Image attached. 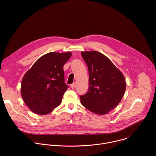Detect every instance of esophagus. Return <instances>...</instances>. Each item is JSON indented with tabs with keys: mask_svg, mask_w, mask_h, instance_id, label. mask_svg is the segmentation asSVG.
<instances>
[{
	"mask_svg": "<svg viewBox=\"0 0 156 156\" xmlns=\"http://www.w3.org/2000/svg\"><path fill=\"white\" fill-rule=\"evenodd\" d=\"M70 87H72V89H74L75 87V83H73V84H70Z\"/></svg>",
	"mask_w": 156,
	"mask_h": 156,
	"instance_id": "34e87169",
	"label": "esophagus"
}]
</instances>
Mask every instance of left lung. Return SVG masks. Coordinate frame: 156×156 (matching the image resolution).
Instances as JSON below:
<instances>
[{
	"mask_svg": "<svg viewBox=\"0 0 156 156\" xmlns=\"http://www.w3.org/2000/svg\"><path fill=\"white\" fill-rule=\"evenodd\" d=\"M89 71V90L80 96L81 104L91 112L104 115L121 101L126 90L123 73L110 60L98 51L81 52Z\"/></svg>",
	"mask_w": 156,
	"mask_h": 156,
	"instance_id": "8db88e82",
	"label": "left lung"
}]
</instances>
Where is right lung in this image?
Returning <instances> with one entry per match:
<instances>
[{"label": "right lung", "mask_w": 156, "mask_h": 156, "mask_svg": "<svg viewBox=\"0 0 156 156\" xmlns=\"http://www.w3.org/2000/svg\"><path fill=\"white\" fill-rule=\"evenodd\" d=\"M72 52H49L39 58L23 76L21 94L33 112L51 113L62 102L69 86L64 82L63 65Z\"/></svg>", "instance_id": "add662e5"}]
</instances>
